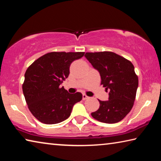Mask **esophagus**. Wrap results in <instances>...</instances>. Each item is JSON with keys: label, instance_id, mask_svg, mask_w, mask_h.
I'll use <instances>...</instances> for the list:
<instances>
[{"label": "esophagus", "instance_id": "34e87169", "mask_svg": "<svg viewBox=\"0 0 161 161\" xmlns=\"http://www.w3.org/2000/svg\"><path fill=\"white\" fill-rule=\"evenodd\" d=\"M89 98V97H87L86 95H85V94H83L82 95V99L83 100H86V99H87Z\"/></svg>", "mask_w": 161, "mask_h": 161}]
</instances>
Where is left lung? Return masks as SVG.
Listing matches in <instances>:
<instances>
[{
	"mask_svg": "<svg viewBox=\"0 0 161 161\" xmlns=\"http://www.w3.org/2000/svg\"><path fill=\"white\" fill-rule=\"evenodd\" d=\"M84 57L99 72L101 84L109 91L108 100H99V108L92 113V117L106 124L121 121L131 110L138 86L133 64L111 52L86 53Z\"/></svg>",
	"mask_w": 161,
	"mask_h": 161,
	"instance_id": "8db88e82",
	"label": "left lung"
}]
</instances>
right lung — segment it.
<instances>
[{"instance_id": "1", "label": "right lung", "mask_w": 161, "mask_h": 161, "mask_svg": "<svg viewBox=\"0 0 161 161\" xmlns=\"http://www.w3.org/2000/svg\"><path fill=\"white\" fill-rule=\"evenodd\" d=\"M84 54L53 52L40 57L26 70L23 94L29 110L38 121L46 124L60 123L82 99L80 92L69 94L60 85L69 75L71 63Z\"/></svg>"}]
</instances>
